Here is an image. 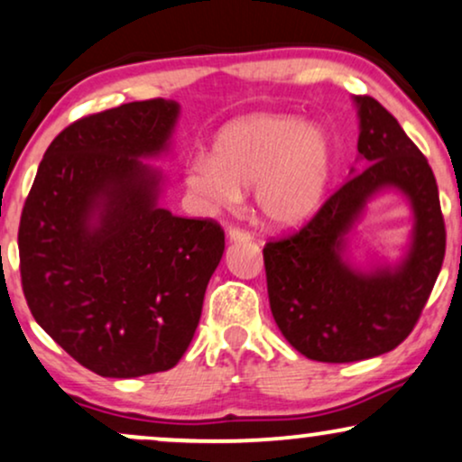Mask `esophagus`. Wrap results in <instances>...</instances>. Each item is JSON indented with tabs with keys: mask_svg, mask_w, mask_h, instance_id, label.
I'll return each mask as SVG.
<instances>
[{
	"mask_svg": "<svg viewBox=\"0 0 462 462\" xmlns=\"http://www.w3.org/2000/svg\"><path fill=\"white\" fill-rule=\"evenodd\" d=\"M226 237H229V242H250L253 240V236H250L248 231L237 229V226H229V229H226Z\"/></svg>",
	"mask_w": 462,
	"mask_h": 462,
	"instance_id": "1",
	"label": "esophagus"
}]
</instances>
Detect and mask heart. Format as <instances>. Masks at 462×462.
Listing matches in <instances>:
<instances>
[{
    "label": "heart",
    "instance_id": "1",
    "mask_svg": "<svg viewBox=\"0 0 462 462\" xmlns=\"http://www.w3.org/2000/svg\"><path fill=\"white\" fill-rule=\"evenodd\" d=\"M334 167L332 139L317 122L254 113L216 134L209 158L186 167V188L208 208H231L253 188L254 208L272 226H298L317 214Z\"/></svg>",
    "mask_w": 462,
    "mask_h": 462
}]
</instances>
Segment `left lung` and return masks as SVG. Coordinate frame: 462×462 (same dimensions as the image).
Instances as JSON below:
<instances>
[{
  "mask_svg": "<svg viewBox=\"0 0 462 462\" xmlns=\"http://www.w3.org/2000/svg\"><path fill=\"white\" fill-rule=\"evenodd\" d=\"M360 119L351 178L300 233L263 248L274 321L301 356L357 362L388 353L411 332L446 254L439 190L424 153L370 96H353ZM405 196L414 216L396 264L360 268L350 237L365 205L381 191Z\"/></svg>",
  "mask_w": 462,
  "mask_h": 462,
  "instance_id": "1",
  "label": "left lung"
}]
</instances>
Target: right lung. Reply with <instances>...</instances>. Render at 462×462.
Masks as SVG:
<instances>
[{
    "instance_id": "add662e5",
    "label": "right lung",
    "mask_w": 462,
    "mask_h": 462,
    "mask_svg": "<svg viewBox=\"0 0 462 462\" xmlns=\"http://www.w3.org/2000/svg\"><path fill=\"white\" fill-rule=\"evenodd\" d=\"M175 100H141L74 122L44 152L21 214L27 306L96 374L173 368L190 345L225 253L214 220L161 208Z\"/></svg>"
}]
</instances>
